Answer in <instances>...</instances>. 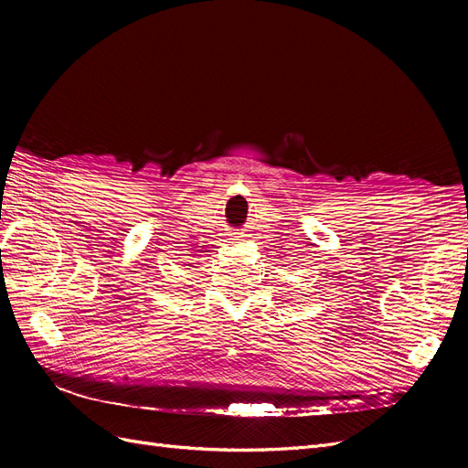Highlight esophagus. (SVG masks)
<instances>
[{
	"label": "esophagus",
	"instance_id": "34e87169",
	"mask_svg": "<svg viewBox=\"0 0 468 468\" xmlns=\"http://www.w3.org/2000/svg\"><path fill=\"white\" fill-rule=\"evenodd\" d=\"M230 239H239V238H230Z\"/></svg>",
	"mask_w": 468,
	"mask_h": 468
}]
</instances>
